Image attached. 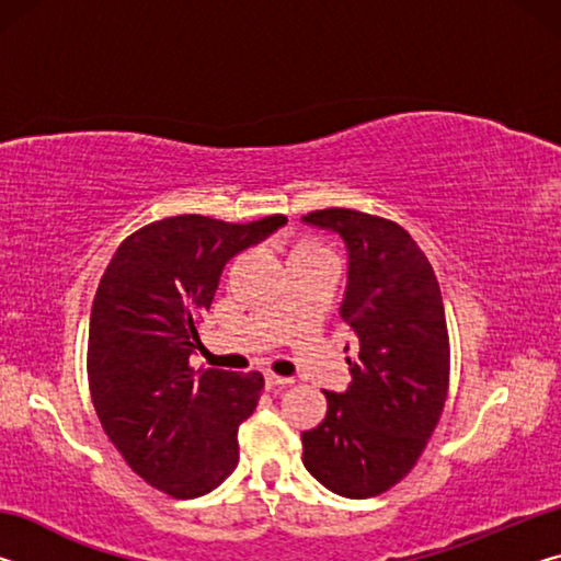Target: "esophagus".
<instances>
[{
	"label": "esophagus",
	"instance_id": "esophagus-1",
	"mask_svg": "<svg viewBox=\"0 0 561 561\" xmlns=\"http://www.w3.org/2000/svg\"><path fill=\"white\" fill-rule=\"evenodd\" d=\"M289 383H291V378H284V376H277V374H264V386H267V388H284Z\"/></svg>",
	"mask_w": 561,
	"mask_h": 561
}]
</instances>
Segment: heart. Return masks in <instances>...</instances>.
I'll return each instance as SVG.
<instances>
[{
    "mask_svg": "<svg viewBox=\"0 0 561 561\" xmlns=\"http://www.w3.org/2000/svg\"><path fill=\"white\" fill-rule=\"evenodd\" d=\"M327 250L324 247H321L319 242H314V240H301L297 247H294V252H291V257L294 254H324Z\"/></svg>",
    "mask_w": 561,
    "mask_h": 561,
    "instance_id": "b5f03b06",
    "label": "heart"
}]
</instances>
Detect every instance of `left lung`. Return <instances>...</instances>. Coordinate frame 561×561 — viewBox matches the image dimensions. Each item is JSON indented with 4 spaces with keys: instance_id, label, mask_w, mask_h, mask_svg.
<instances>
[{
    "instance_id": "8db88e82",
    "label": "left lung",
    "mask_w": 561,
    "mask_h": 561,
    "mask_svg": "<svg viewBox=\"0 0 561 561\" xmlns=\"http://www.w3.org/2000/svg\"><path fill=\"white\" fill-rule=\"evenodd\" d=\"M301 220L346 244L339 314L356 339L348 388L324 391L327 417L301 433L304 468L341 497H376L413 470L448 398L440 287L413 237L386 217L329 207Z\"/></svg>"
}]
</instances>
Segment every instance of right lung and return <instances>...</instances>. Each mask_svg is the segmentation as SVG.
Wrapping results in <instances>:
<instances>
[{
	"instance_id": "right-lung-1",
	"label": "right lung",
	"mask_w": 561,
	"mask_h": 561,
	"mask_svg": "<svg viewBox=\"0 0 561 561\" xmlns=\"http://www.w3.org/2000/svg\"><path fill=\"white\" fill-rule=\"evenodd\" d=\"M287 222L232 225L203 215L150 222L121 242L89 327V388L108 440L170 497L215 490L240 462L237 428L257 408L260 371L190 368L197 319L225 264Z\"/></svg>"
}]
</instances>
